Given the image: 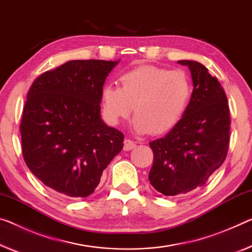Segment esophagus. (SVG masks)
<instances>
[{
  "label": "esophagus",
  "instance_id": "34e87169",
  "mask_svg": "<svg viewBox=\"0 0 252 252\" xmlns=\"http://www.w3.org/2000/svg\"><path fill=\"white\" fill-rule=\"evenodd\" d=\"M136 148V143L134 141H131L129 138H126L125 141H124V150L125 151H130Z\"/></svg>",
  "mask_w": 252,
  "mask_h": 252
}]
</instances>
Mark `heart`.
Returning <instances> with one entry per match:
<instances>
[{"mask_svg":"<svg viewBox=\"0 0 252 252\" xmlns=\"http://www.w3.org/2000/svg\"><path fill=\"white\" fill-rule=\"evenodd\" d=\"M121 88L106 84L101 106L108 123L117 125L133 109L134 129L139 134H164L185 114L191 96V82L184 71L141 65L119 76Z\"/></svg>","mask_w":252,"mask_h":252,"instance_id":"b5f03b06","label":"heart"}]
</instances>
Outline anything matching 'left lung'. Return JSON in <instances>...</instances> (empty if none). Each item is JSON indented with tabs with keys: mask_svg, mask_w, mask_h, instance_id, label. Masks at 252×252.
Returning <instances> with one entry per match:
<instances>
[{
	"mask_svg": "<svg viewBox=\"0 0 252 252\" xmlns=\"http://www.w3.org/2000/svg\"><path fill=\"white\" fill-rule=\"evenodd\" d=\"M178 63L190 69V101L164 137L150 142L154 158L149 180L164 196L187 193L206 184L225 160L230 143V109L223 87L198 62Z\"/></svg>",
	"mask_w": 252,
	"mask_h": 252,
	"instance_id": "obj_1",
	"label": "left lung"
}]
</instances>
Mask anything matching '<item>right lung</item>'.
Returning a JSON list of instances; mask_svg holds the SVG:
<instances>
[{
    "label": "right lung",
    "mask_w": 252,
    "mask_h": 252,
    "mask_svg": "<svg viewBox=\"0 0 252 252\" xmlns=\"http://www.w3.org/2000/svg\"><path fill=\"white\" fill-rule=\"evenodd\" d=\"M117 64L69 61L30 87L20 124L22 156L30 171L60 195H91L123 149L124 134L100 116L102 87Z\"/></svg>",
    "instance_id": "add662e5"
}]
</instances>
